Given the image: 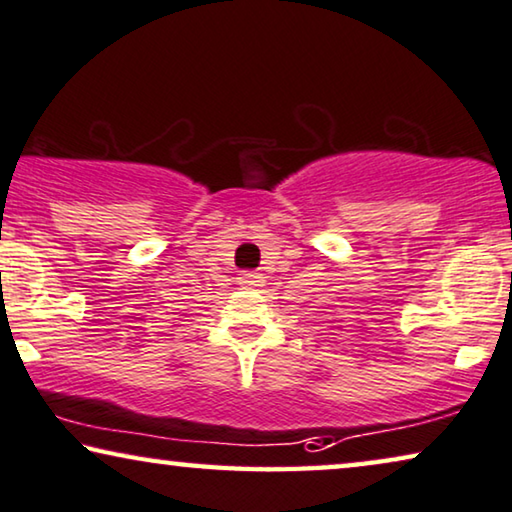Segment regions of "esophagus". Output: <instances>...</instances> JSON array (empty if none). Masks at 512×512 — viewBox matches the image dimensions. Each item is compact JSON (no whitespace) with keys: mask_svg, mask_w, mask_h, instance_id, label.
I'll list each match as a JSON object with an SVG mask.
<instances>
[{"mask_svg":"<svg viewBox=\"0 0 512 512\" xmlns=\"http://www.w3.org/2000/svg\"><path fill=\"white\" fill-rule=\"evenodd\" d=\"M239 285L243 289H257V287L264 285V278H262V273L246 271V273H241V276H239Z\"/></svg>","mask_w":512,"mask_h":512,"instance_id":"1","label":"esophagus"}]
</instances>
